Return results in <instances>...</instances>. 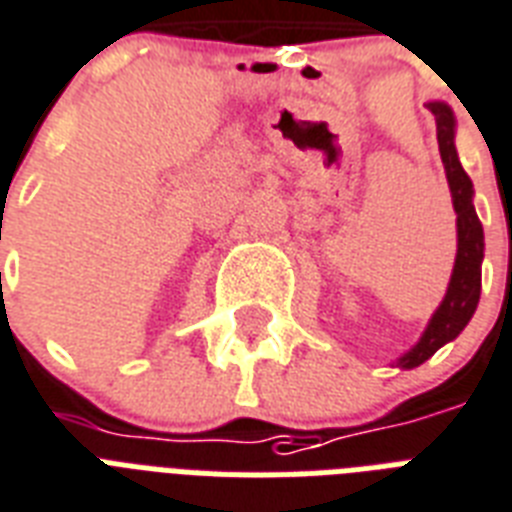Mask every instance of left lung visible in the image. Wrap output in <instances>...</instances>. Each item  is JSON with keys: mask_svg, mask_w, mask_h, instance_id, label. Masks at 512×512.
Wrapping results in <instances>:
<instances>
[{"mask_svg": "<svg viewBox=\"0 0 512 512\" xmlns=\"http://www.w3.org/2000/svg\"><path fill=\"white\" fill-rule=\"evenodd\" d=\"M427 112L435 117L438 130V149H441L443 168L449 178L451 200L457 211V261L451 275L449 291L441 307L435 310L430 326L417 342V347L398 360L400 368H417L427 358H433L443 344L457 339L459 331L470 323L478 299H481V261H483V227L473 208V181L462 168L454 149V114L441 101H430Z\"/></svg>", "mask_w": 512, "mask_h": 512, "instance_id": "1", "label": "left lung"}]
</instances>
